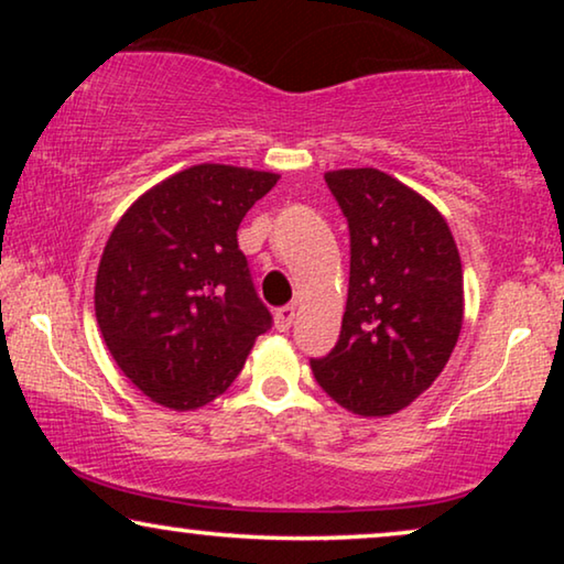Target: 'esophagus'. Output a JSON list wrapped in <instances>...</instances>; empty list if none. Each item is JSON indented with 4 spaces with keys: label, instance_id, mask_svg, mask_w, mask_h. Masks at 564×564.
I'll list each match as a JSON object with an SVG mask.
<instances>
[{
    "label": "esophagus",
    "instance_id": "esophagus-1",
    "mask_svg": "<svg viewBox=\"0 0 564 564\" xmlns=\"http://www.w3.org/2000/svg\"><path fill=\"white\" fill-rule=\"evenodd\" d=\"M292 321H295V307H292V305L276 307V311H274V328L276 330H290Z\"/></svg>",
    "mask_w": 564,
    "mask_h": 564
}]
</instances>
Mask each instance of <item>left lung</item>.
<instances>
[{
  "label": "left lung",
  "mask_w": 564,
  "mask_h": 564,
  "mask_svg": "<svg viewBox=\"0 0 564 564\" xmlns=\"http://www.w3.org/2000/svg\"><path fill=\"white\" fill-rule=\"evenodd\" d=\"M326 184L349 220L351 272L341 336L313 359L328 398L384 419L426 392L465 321L462 259L444 215L380 169H336Z\"/></svg>",
  "instance_id": "obj_1"
}]
</instances>
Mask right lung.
<instances>
[{
    "label": "right lung",
    "instance_id": "1",
    "mask_svg": "<svg viewBox=\"0 0 564 564\" xmlns=\"http://www.w3.org/2000/svg\"><path fill=\"white\" fill-rule=\"evenodd\" d=\"M280 174L197 164L145 189L107 238L95 315L122 375L172 411L230 388L272 326L236 230Z\"/></svg>",
    "mask_w": 564,
    "mask_h": 564
}]
</instances>
